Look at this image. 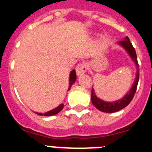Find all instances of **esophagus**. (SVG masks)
Wrapping results in <instances>:
<instances>
[{
  "instance_id": "esophagus-1",
  "label": "esophagus",
  "mask_w": 152,
  "mask_h": 152,
  "mask_svg": "<svg viewBox=\"0 0 152 152\" xmlns=\"http://www.w3.org/2000/svg\"><path fill=\"white\" fill-rule=\"evenodd\" d=\"M76 75L78 76H81L83 74H84L87 72V65L85 63L79 64L76 68Z\"/></svg>"
}]
</instances>
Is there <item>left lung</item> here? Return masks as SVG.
<instances>
[{"label": "left lung", "instance_id": "1", "mask_svg": "<svg viewBox=\"0 0 152 152\" xmlns=\"http://www.w3.org/2000/svg\"><path fill=\"white\" fill-rule=\"evenodd\" d=\"M118 44H119L121 47H123L126 50V52L129 54V57L131 58L132 60L134 61V62L136 65V78H135L134 84H133L129 92L123 98H121L118 101H115V102H108L100 99L99 97H97L96 96L94 90L92 89V91H91V102H92V104L95 106L98 110L102 111L103 112H107V113H112V112H118V111L126 107L130 103L137 91L138 80H139V69H138L139 65H138L137 62V58L135 49H134V48L133 47L130 41H129V39L127 37H126L124 40L118 42Z\"/></svg>", "mask_w": 152, "mask_h": 152}]
</instances>
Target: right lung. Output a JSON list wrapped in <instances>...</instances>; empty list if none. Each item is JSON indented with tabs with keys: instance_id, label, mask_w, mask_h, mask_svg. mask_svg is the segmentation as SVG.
<instances>
[{
	"instance_id": "right-lung-1",
	"label": "right lung",
	"mask_w": 152,
	"mask_h": 152,
	"mask_svg": "<svg viewBox=\"0 0 152 152\" xmlns=\"http://www.w3.org/2000/svg\"><path fill=\"white\" fill-rule=\"evenodd\" d=\"M76 80V71L75 70H72V72H70L69 74V87L68 89V91H69L70 87H72V84H73L75 81ZM64 104H61L60 105H58L57 108H54L52 110L49 111V112H47L45 113H39V112H36L37 114L39 115H44V116H51V115H54L58 114L59 112H61V109L63 108Z\"/></svg>"
}]
</instances>
